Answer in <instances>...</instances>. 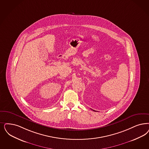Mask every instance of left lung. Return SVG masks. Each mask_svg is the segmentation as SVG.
Returning a JSON list of instances; mask_svg holds the SVG:
<instances>
[{"mask_svg": "<svg viewBox=\"0 0 149 149\" xmlns=\"http://www.w3.org/2000/svg\"><path fill=\"white\" fill-rule=\"evenodd\" d=\"M93 111H94V110H93Z\"/></svg>", "mask_w": 149, "mask_h": 149, "instance_id": "1", "label": "left lung"}]
</instances>
